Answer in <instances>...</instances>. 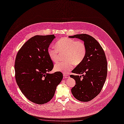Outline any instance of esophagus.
<instances>
[{
	"instance_id": "34e87169",
	"label": "esophagus",
	"mask_w": 124,
	"mask_h": 124,
	"mask_svg": "<svg viewBox=\"0 0 124 124\" xmlns=\"http://www.w3.org/2000/svg\"><path fill=\"white\" fill-rule=\"evenodd\" d=\"M70 78V76H69V75H68V74H64V75H63V78Z\"/></svg>"
}]
</instances>
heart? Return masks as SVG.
I'll return each instance as SVG.
<instances>
[{
    "instance_id": "heart-1",
    "label": "heart",
    "mask_w": 124,
    "mask_h": 124,
    "mask_svg": "<svg viewBox=\"0 0 124 124\" xmlns=\"http://www.w3.org/2000/svg\"><path fill=\"white\" fill-rule=\"evenodd\" d=\"M65 52L64 59L67 61L56 63L54 70L56 71L68 72L73 68V63L78 65L84 60L86 54L84 44L75 39L64 38L56 43V47H49L47 53L54 62L59 61V53Z\"/></svg>"
}]
</instances>
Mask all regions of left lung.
I'll list each match as a JSON object with an SVG mask.
<instances>
[{
	"label": "left lung",
	"mask_w": 124,
	"mask_h": 124,
	"mask_svg": "<svg viewBox=\"0 0 124 124\" xmlns=\"http://www.w3.org/2000/svg\"><path fill=\"white\" fill-rule=\"evenodd\" d=\"M69 38L82 40L86 48L84 60L72 71L77 75H70L76 82L71 91L77 100L89 101L99 94L105 82L107 74L105 54L97 41L89 35L77 34ZM81 74L82 76H79Z\"/></svg>",
	"instance_id": "left-lung-1"
}]
</instances>
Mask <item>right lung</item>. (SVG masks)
<instances>
[{
    "mask_svg": "<svg viewBox=\"0 0 124 124\" xmlns=\"http://www.w3.org/2000/svg\"><path fill=\"white\" fill-rule=\"evenodd\" d=\"M55 38L54 35L35 36L22 46L16 57L17 84L24 96L36 104L50 101L63 78L60 71L49 73L54 65L47 50Z\"/></svg>",
    "mask_w": 124,
    "mask_h": 124,
    "instance_id": "add662e5",
    "label": "right lung"
}]
</instances>
